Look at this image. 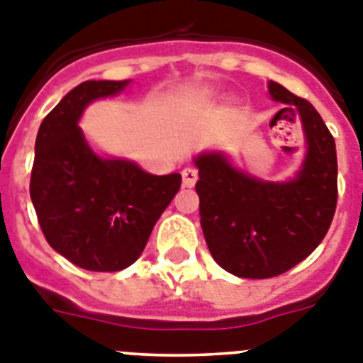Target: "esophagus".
<instances>
[{
	"instance_id": "34e87169",
	"label": "esophagus",
	"mask_w": 363,
	"mask_h": 363,
	"mask_svg": "<svg viewBox=\"0 0 363 363\" xmlns=\"http://www.w3.org/2000/svg\"><path fill=\"white\" fill-rule=\"evenodd\" d=\"M182 178H184L185 187H193V185L196 184V179H198V170L187 167V169L182 170Z\"/></svg>"
}]
</instances>
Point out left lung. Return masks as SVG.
I'll return each instance as SVG.
<instances>
[{
  "label": "left lung",
  "mask_w": 363,
  "mask_h": 363,
  "mask_svg": "<svg viewBox=\"0 0 363 363\" xmlns=\"http://www.w3.org/2000/svg\"><path fill=\"white\" fill-rule=\"evenodd\" d=\"M268 89L301 117L306 156L296 178L262 182L218 152L194 157L207 247L225 272L244 279L275 277L306 259L329 231L337 202L336 143L321 116L277 82Z\"/></svg>",
  "instance_id": "left-lung-1"
}]
</instances>
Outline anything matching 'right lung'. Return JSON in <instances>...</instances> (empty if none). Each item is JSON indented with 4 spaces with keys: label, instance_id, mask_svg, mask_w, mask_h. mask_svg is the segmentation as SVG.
Listing matches in <instances>:
<instances>
[{
    "label": "right lung",
    "instance_id": "obj_1",
    "mask_svg": "<svg viewBox=\"0 0 363 363\" xmlns=\"http://www.w3.org/2000/svg\"><path fill=\"white\" fill-rule=\"evenodd\" d=\"M128 80H88L40 125L30 200L55 252L89 272H119L143 253L182 174L154 176L132 161L97 156L77 125L84 108L123 91Z\"/></svg>",
    "mask_w": 363,
    "mask_h": 363
}]
</instances>
